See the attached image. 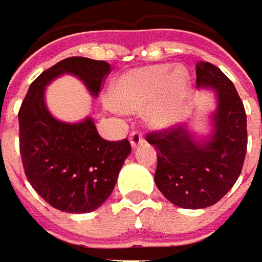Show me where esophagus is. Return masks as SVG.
<instances>
[{"label":"esophagus","mask_w":262,"mask_h":262,"mask_svg":"<svg viewBox=\"0 0 262 262\" xmlns=\"http://www.w3.org/2000/svg\"><path fill=\"white\" fill-rule=\"evenodd\" d=\"M129 143H131L133 147H138L140 144L144 143L143 134H141L140 131H133V133L129 134Z\"/></svg>","instance_id":"obj_1"}]
</instances>
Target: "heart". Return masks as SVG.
I'll list each match as a JSON object with an SVG mask.
<instances>
[{
	"mask_svg": "<svg viewBox=\"0 0 262 262\" xmlns=\"http://www.w3.org/2000/svg\"><path fill=\"white\" fill-rule=\"evenodd\" d=\"M189 89L190 79L184 68L151 64L118 76L111 85L110 99L122 112H137L145 106V122L156 129H166L182 118Z\"/></svg>",
	"mask_w": 262,
	"mask_h": 262,
	"instance_id": "b5f03b06",
	"label": "heart"
}]
</instances>
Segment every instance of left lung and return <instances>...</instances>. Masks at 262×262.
<instances>
[{
    "instance_id": "1",
    "label": "left lung",
    "mask_w": 262,
    "mask_h": 262,
    "mask_svg": "<svg viewBox=\"0 0 262 262\" xmlns=\"http://www.w3.org/2000/svg\"><path fill=\"white\" fill-rule=\"evenodd\" d=\"M196 85L216 96L209 134L198 138L186 122L147 135L157 150L156 186L167 201L184 209L209 208L231 190L241 174L248 143L244 103L224 72L199 61Z\"/></svg>"
}]
</instances>
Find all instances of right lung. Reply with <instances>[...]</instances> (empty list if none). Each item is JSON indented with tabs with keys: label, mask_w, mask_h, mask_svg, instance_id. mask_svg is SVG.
Instances as JSON below:
<instances>
[{
	"label": "right lung",
	"mask_w": 262,
	"mask_h": 262,
	"mask_svg": "<svg viewBox=\"0 0 262 262\" xmlns=\"http://www.w3.org/2000/svg\"><path fill=\"white\" fill-rule=\"evenodd\" d=\"M110 70L103 60L68 57L45 70L21 103L20 154L26 176L33 189L61 212L88 213L99 208L114 190L131 145L127 138L103 140L91 117L80 122L54 118L46 105V88L63 75H73L96 98Z\"/></svg>",
	"instance_id": "obj_1"
}]
</instances>
